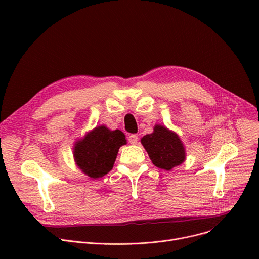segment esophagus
I'll use <instances>...</instances> for the list:
<instances>
[{
  "label": "esophagus",
  "instance_id": "34e87169",
  "mask_svg": "<svg viewBox=\"0 0 259 259\" xmlns=\"http://www.w3.org/2000/svg\"><path fill=\"white\" fill-rule=\"evenodd\" d=\"M128 141H129V143H130L131 145H137V144H138V142H139L138 135H135V134H131V135H129V139H128Z\"/></svg>",
  "mask_w": 259,
  "mask_h": 259
}]
</instances>
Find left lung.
<instances>
[{
  "label": "left lung",
  "mask_w": 259,
  "mask_h": 259,
  "mask_svg": "<svg viewBox=\"0 0 259 259\" xmlns=\"http://www.w3.org/2000/svg\"><path fill=\"white\" fill-rule=\"evenodd\" d=\"M153 165L164 170H171L186 159L185 147L175 132L155 125L153 132L141 140Z\"/></svg>",
  "instance_id": "8db88e82"
}]
</instances>
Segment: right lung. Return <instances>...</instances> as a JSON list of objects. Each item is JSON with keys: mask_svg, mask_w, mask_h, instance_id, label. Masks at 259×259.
Returning a JSON list of instances; mask_svg holds the SVG:
<instances>
[{"mask_svg": "<svg viewBox=\"0 0 259 259\" xmlns=\"http://www.w3.org/2000/svg\"><path fill=\"white\" fill-rule=\"evenodd\" d=\"M126 144L125 134L120 130L95 127L74 144L75 164L89 178H103L112 170L118 149Z\"/></svg>", "mask_w": 259, "mask_h": 259, "instance_id": "right-lung-1", "label": "right lung"}]
</instances>
